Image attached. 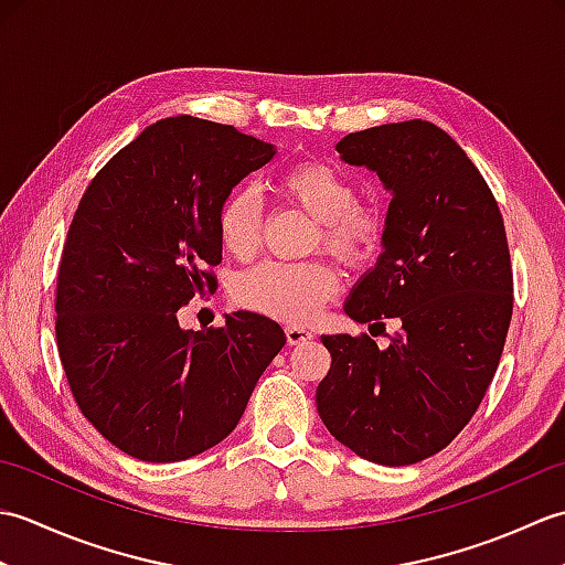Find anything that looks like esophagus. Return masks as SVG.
I'll return each instance as SVG.
<instances>
[{"label":"esophagus","instance_id":"1","mask_svg":"<svg viewBox=\"0 0 565 565\" xmlns=\"http://www.w3.org/2000/svg\"><path fill=\"white\" fill-rule=\"evenodd\" d=\"M308 340H313V332H308L306 328H296V326L286 328V342L289 344H301Z\"/></svg>","mask_w":565,"mask_h":565}]
</instances>
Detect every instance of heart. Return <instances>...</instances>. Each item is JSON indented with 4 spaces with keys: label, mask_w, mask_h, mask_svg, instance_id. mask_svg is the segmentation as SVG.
I'll return each mask as SVG.
<instances>
[{
    "label": "heart",
    "mask_w": 565,
    "mask_h": 565,
    "mask_svg": "<svg viewBox=\"0 0 565 565\" xmlns=\"http://www.w3.org/2000/svg\"><path fill=\"white\" fill-rule=\"evenodd\" d=\"M281 194L318 221V239L334 257L359 264L383 237L379 209L356 201L350 177L326 162H301L279 179ZM264 209L252 186H237L218 209V237L231 255L245 259L262 243ZM338 294V274L326 262H262L239 276V306L286 322H306Z\"/></svg>",
    "instance_id": "obj_1"
}]
</instances>
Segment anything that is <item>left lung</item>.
<instances>
[{
    "label": "left lung",
    "instance_id": "8db88e82",
    "mask_svg": "<svg viewBox=\"0 0 565 565\" xmlns=\"http://www.w3.org/2000/svg\"><path fill=\"white\" fill-rule=\"evenodd\" d=\"M334 148L391 194L383 252L344 313L401 328L386 350L369 334H322L332 364L318 413L362 459L417 463L459 435L495 376L512 318L505 223L481 172L435 124L366 128Z\"/></svg>",
    "mask_w": 565,
    "mask_h": 565
}]
</instances>
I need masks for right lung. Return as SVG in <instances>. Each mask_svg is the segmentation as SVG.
<instances>
[{
    "mask_svg": "<svg viewBox=\"0 0 565 565\" xmlns=\"http://www.w3.org/2000/svg\"><path fill=\"white\" fill-rule=\"evenodd\" d=\"M274 154L233 126L170 116L84 191L57 269V352L82 415L134 459L184 461L223 441L286 344L249 310L199 332L177 320L215 289L221 203Z\"/></svg>",
    "mask_w": 565,
    "mask_h": 565,
    "instance_id": "1",
    "label": "right lung"
}]
</instances>
